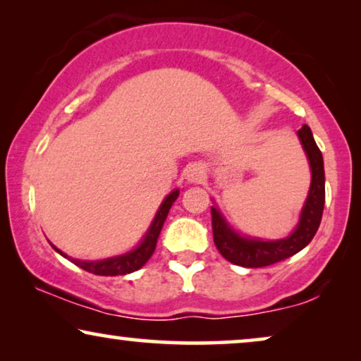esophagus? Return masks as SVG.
<instances>
[{
  "label": "esophagus",
  "instance_id": "obj_1",
  "mask_svg": "<svg viewBox=\"0 0 361 361\" xmlns=\"http://www.w3.org/2000/svg\"><path fill=\"white\" fill-rule=\"evenodd\" d=\"M204 177H205V172L199 164H192L190 167H187L185 171L187 182H194V184H197V182L204 180Z\"/></svg>",
  "mask_w": 361,
  "mask_h": 361
}]
</instances>
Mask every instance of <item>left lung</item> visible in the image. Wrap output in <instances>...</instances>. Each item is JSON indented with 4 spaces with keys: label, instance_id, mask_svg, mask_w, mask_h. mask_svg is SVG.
Here are the masks:
<instances>
[{
    "label": "left lung",
    "instance_id": "1",
    "mask_svg": "<svg viewBox=\"0 0 361 361\" xmlns=\"http://www.w3.org/2000/svg\"><path fill=\"white\" fill-rule=\"evenodd\" d=\"M298 136L307 154L312 180L305 205L300 212L299 224L288 238L263 241L259 238H245L230 228L216 207H212V230L216 250L226 261L243 268H263L279 261L288 259L305 248L314 235L317 233L325 204V174L322 152L315 145L312 131L304 125L298 131Z\"/></svg>",
    "mask_w": 361,
    "mask_h": 361
}]
</instances>
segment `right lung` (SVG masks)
I'll return each mask as SVG.
<instances>
[{
    "label": "right lung",
    "instance_id": "1",
    "mask_svg": "<svg viewBox=\"0 0 361 361\" xmlns=\"http://www.w3.org/2000/svg\"><path fill=\"white\" fill-rule=\"evenodd\" d=\"M177 197H179V190H172L169 195L166 197L164 202H162L159 210L152 220V224L147 230V233L145 235V238L140 245L136 246L135 250L130 251L126 255H120L115 256V258H106V259H100V261H80V259H73L68 258L66 253H62L61 250H57L56 246L52 245V248L61 253L63 258H68L73 264L78 266V268L88 271V273L97 274V276H123V274H130L133 271H137L142 266L146 264V261L151 258L152 253L156 250V243L157 238H159V233L162 230V225L167 219V214H169L172 204H174Z\"/></svg>",
    "mask_w": 361,
    "mask_h": 361
}]
</instances>
